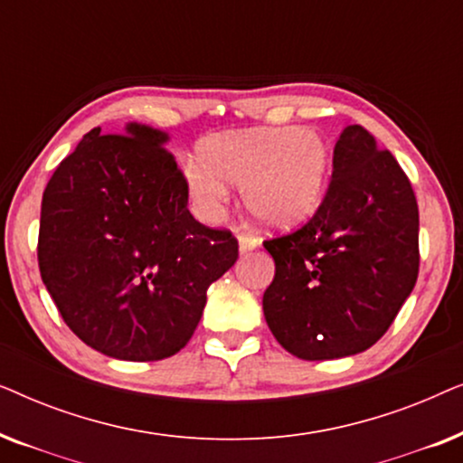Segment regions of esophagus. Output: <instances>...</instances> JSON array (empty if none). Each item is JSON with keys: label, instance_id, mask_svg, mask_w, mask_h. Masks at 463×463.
I'll return each instance as SVG.
<instances>
[{"label": "esophagus", "instance_id": "1", "mask_svg": "<svg viewBox=\"0 0 463 463\" xmlns=\"http://www.w3.org/2000/svg\"><path fill=\"white\" fill-rule=\"evenodd\" d=\"M259 246V240H255L252 236H238V249H240V252H250V250H255Z\"/></svg>", "mask_w": 463, "mask_h": 463}]
</instances>
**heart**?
Segmentation results:
<instances>
[{
	"instance_id": "1",
	"label": "heart",
	"mask_w": 463,
	"mask_h": 463,
	"mask_svg": "<svg viewBox=\"0 0 463 463\" xmlns=\"http://www.w3.org/2000/svg\"><path fill=\"white\" fill-rule=\"evenodd\" d=\"M200 160L183 176L195 213L214 221L240 183L244 213L259 225L290 230L306 223L325 200L331 149L312 128L246 130L200 143Z\"/></svg>"
}]
</instances>
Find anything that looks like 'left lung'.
Wrapping results in <instances>:
<instances>
[{"instance_id": "1", "label": "left lung", "mask_w": 463, "mask_h": 463, "mask_svg": "<svg viewBox=\"0 0 463 463\" xmlns=\"http://www.w3.org/2000/svg\"><path fill=\"white\" fill-rule=\"evenodd\" d=\"M417 240L407 175L369 130L345 126L318 213L290 236L263 242L276 263L263 314L278 344L301 360L369 350L415 287Z\"/></svg>"}]
</instances>
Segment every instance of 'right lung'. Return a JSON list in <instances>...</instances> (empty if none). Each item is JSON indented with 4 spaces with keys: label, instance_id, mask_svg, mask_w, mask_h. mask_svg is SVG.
<instances>
[{
    "label": "right lung",
    "instance_id": "obj_1",
    "mask_svg": "<svg viewBox=\"0 0 463 463\" xmlns=\"http://www.w3.org/2000/svg\"><path fill=\"white\" fill-rule=\"evenodd\" d=\"M168 132L84 135L42 198V280L67 326L105 356L149 363L187 345L206 290L238 259L230 232L187 208Z\"/></svg>",
    "mask_w": 463,
    "mask_h": 463
}]
</instances>
